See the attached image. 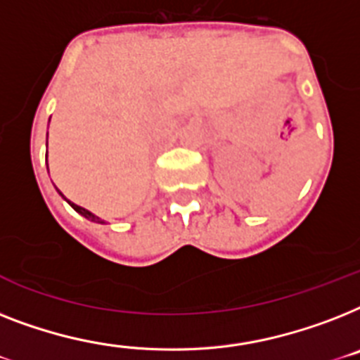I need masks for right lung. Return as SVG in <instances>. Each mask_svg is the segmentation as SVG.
I'll return each instance as SVG.
<instances>
[{
	"label": "right lung",
	"instance_id": "1",
	"mask_svg": "<svg viewBox=\"0 0 360 360\" xmlns=\"http://www.w3.org/2000/svg\"><path fill=\"white\" fill-rule=\"evenodd\" d=\"M58 194H60V192H58ZM63 195V194H60ZM64 198V195H63ZM64 200H66V198H64ZM68 201V200H66ZM70 205H72V209L75 210V212H79V214L81 216H84V218H89V220H92V221H98V224H103V220H99L98 216H94L92 214V212H90V210H86V209H83V207H79V205H75V203H72V201H68Z\"/></svg>",
	"mask_w": 360,
	"mask_h": 360
}]
</instances>
